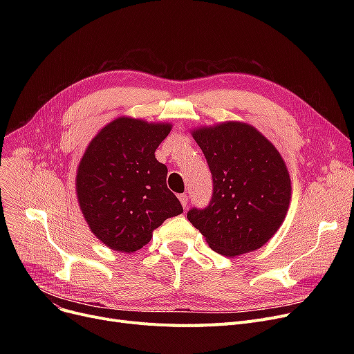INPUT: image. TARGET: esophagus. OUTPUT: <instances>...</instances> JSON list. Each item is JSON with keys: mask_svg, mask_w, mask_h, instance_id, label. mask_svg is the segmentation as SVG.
Segmentation results:
<instances>
[{"mask_svg": "<svg viewBox=\"0 0 354 354\" xmlns=\"http://www.w3.org/2000/svg\"><path fill=\"white\" fill-rule=\"evenodd\" d=\"M178 198H179V201L182 203L183 209H187V207H188V195L187 194H180V195H178Z\"/></svg>", "mask_w": 354, "mask_h": 354, "instance_id": "esophagus-1", "label": "esophagus"}]
</instances>
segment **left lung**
Segmentation results:
<instances>
[{
	"mask_svg": "<svg viewBox=\"0 0 354 354\" xmlns=\"http://www.w3.org/2000/svg\"><path fill=\"white\" fill-rule=\"evenodd\" d=\"M212 174L209 205L188 212L208 245L225 257L261 248L281 227L291 199L284 159L255 127L225 122L192 130Z\"/></svg>",
	"mask_w": 354,
	"mask_h": 354,
	"instance_id": "obj_1",
	"label": "left lung"
}]
</instances>
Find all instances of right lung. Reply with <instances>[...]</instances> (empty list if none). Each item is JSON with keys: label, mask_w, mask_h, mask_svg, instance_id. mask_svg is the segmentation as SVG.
<instances>
[{"label": "right lung", "mask_w": 354, "mask_h": 354, "mask_svg": "<svg viewBox=\"0 0 354 354\" xmlns=\"http://www.w3.org/2000/svg\"><path fill=\"white\" fill-rule=\"evenodd\" d=\"M171 123L118 118L91 139L79 163L76 192L90 231L104 245L133 252L163 221L183 212L155 158Z\"/></svg>", "instance_id": "add662e5"}]
</instances>
